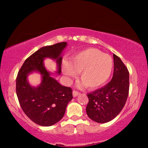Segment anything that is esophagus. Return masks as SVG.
I'll return each instance as SVG.
<instances>
[{"instance_id": "obj_1", "label": "esophagus", "mask_w": 148, "mask_h": 148, "mask_svg": "<svg viewBox=\"0 0 148 148\" xmlns=\"http://www.w3.org/2000/svg\"><path fill=\"white\" fill-rule=\"evenodd\" d=\"M79 94V92L76 91H75V90H74V91H72V95H73V97H77V95H78Z\"/></svg>"}]
</instances>
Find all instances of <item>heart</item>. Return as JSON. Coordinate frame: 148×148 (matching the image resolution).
<instances>
[{"mask_svg": "<svg viewBox=\"0 0 148 148\" xmlns=\"http://www.w3.org/2000/svg\"><path fill=\"white\" fill-rule=\"evenodd\" d=\"M112 69V57L95 48L84 49L72 57L70 62L64 61L62 64V72L69 81L79 73L80 80L89 89H97L106 83Z\"/></svg>", "mask_w": 148, "mask_h": 148, "instance_id": "heart-1", "label": "heart"}]
</instances>
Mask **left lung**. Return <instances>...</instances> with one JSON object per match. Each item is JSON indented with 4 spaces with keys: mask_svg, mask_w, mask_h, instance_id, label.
<instances>
[{
    "mask_svg": "<svg viewBox=\"0 0 148 148\" xmlns=\"http://www.w3.org/2000/svg\"><path fill=\"white\" fill-rule=\"evenodd\" d=\"M114 74L108 84L87 94L86 107L92 121L104 123L114 119L126 103L129 91V72L121 59L114 54Z\"/></svg>",
    "mask_w": 148,
    "mask_h": 148,
    "instance_id": "left-lung-1",
    "label": "left lung"
}]
</instances>
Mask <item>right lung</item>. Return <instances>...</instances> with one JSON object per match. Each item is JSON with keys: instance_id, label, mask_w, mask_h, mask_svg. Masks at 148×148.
Wrapping results in <instances>:
<instances>
[{"instance_id": "obj_1", "label": "right lung", "mask_w": 148, "mask_h": 148, "mask_svg": "<svg viewBox=\"0 0 148 148\" xmlns=\"http://www.w3.org/2000/svg\"><path fill=\"white\" fill-rule=\"evenodd\" d=\"M66 46L63 42L41 47L25 61L17 74L16 93L20 106L31 121L41 126H51L59 121L73 97L72 88L60 85L44 66L45 58L56 60L57 73H61V54ZM34 71L42 74V82L37 88L31 86L27 81V75Z\"/></svg>"}]
</instances>
